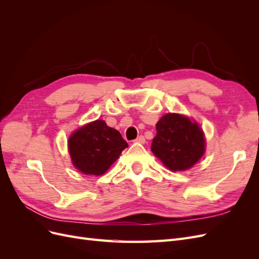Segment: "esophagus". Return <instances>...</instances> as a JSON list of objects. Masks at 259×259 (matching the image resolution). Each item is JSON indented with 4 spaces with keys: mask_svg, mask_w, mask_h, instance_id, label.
I'll use <instances>...</instances> for the list:
<instances>
[{
    "mask_svg": "<svg viewBox=\"0 0 259 259\" xmlns=\"http://www.w3.org/2000/svg\"><path fill=\"white\" fill-rule=\"evenodd\" d=\"M135 142H136V143H139V144H145L146 140H145V137H144L143 135H140V136H138V137L135 139Z\"/></svg>",
    "mask_w": 259,
    "mask_h": 259,
    "instance_id": "obj_1",
    "label": "esophagus"
}]
</instances>
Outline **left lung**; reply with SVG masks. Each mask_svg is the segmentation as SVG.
Segmentation results:
<instances>
[{
  "label": "left lung",
  "instance_id": "obj_1",
  "mask_svg": "<svg viewBox=\"0 0 259 259\" xmlns=\"http://www.w3.org/2000/svg\"><path fill=\"white\" fill-rule=\"evenodd\" d=\"M151 151L170 170H186L202 158L205 140L197 123L184 115L167 113L156 123Z\"/></svg>",
  "mask_w": 259,
  "mask_h": 259
}]
</instances>
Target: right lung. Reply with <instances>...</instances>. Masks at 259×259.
<instances>
[{
    "label": "right lung",
    "instance_id": "obj_1",
    "mask_svg": "<svg viewBox=\"0 0 259 259\" xmlns=\"http://www.w3.org/2000/svg\"><path fill=\"white\" fill-rule=\"evenodd\" d=\"M116 130L97 120L74 132L68 142L73 165L84 174L101 175L127 148Z\"/></svg>",
    "mask_w": 259,
    "mask_h": 259
}]
</instances>
